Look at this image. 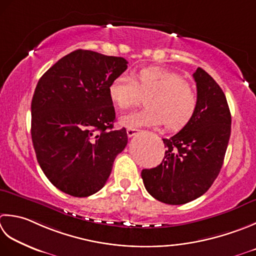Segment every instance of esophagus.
Here are the masks:
<instances>
[{"label":"esophagus","mask_w":256,"mask_h":256,"mask_svg":"<svg viewBox=\"0 0 256 256\" xmlns=\"http://www.w3.org/2000/svg\"><path fill=\"white\" fill-rule=\"evenodd\" d=\"M140 132L138 128H128L126 130V133H128V138H132L134 135H136Z\"/></svg>","instance_id":"1"}]
</instances>
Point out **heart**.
I'll return each mask as SVG.
<instances>
[{"instance_id": "1", "label": "heart", "mask_w": 256, "mask_h": 256, "mask_svg": "<svg viewBox=\"0 0 256 256\" xmlns=\"http://www.w3.org/2000/svg\"><path fill=\"white\" fill-rule=\"evenodd\" d=\"M111 102L120 110H128L145 100V108L120 118L128 128L154 126L164 123L168 130H180L191 122L198 108V94L181 74L161 68H145L132 78L121 74L108 88Z\"/></svg>"}]
</instances>
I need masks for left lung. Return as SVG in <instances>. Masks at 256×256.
<instances>
[{"instance_id": "1", "label": "left lung", "mask_w": 256, "mask_h": 256, "mask_svg": "<svg viewBox=\"0 0 256 256\" xmlns=\"http://www.w3.org/2000/svg\"><path fill=\"white\" fill-rule=\"evenodd\" d=\"M193 78L198 100L195 115L178 133L163 138L162 163L141 173L146 191L165 204L191 202L211 188L231 135V112L222 88L201 68Z\"/></svg>"}]
</instances>
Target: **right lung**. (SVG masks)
<instances>
[{"mask_svg":"<svg viewBox=\"0 0 256 256\" xmlns=\"http://www.w3.org/2000/svg\"><path fill=\"white\" fill-rule=\"evenodd\" d=\"M128 68L123 58L76 50L38 80L31 135L38 162L60 191L86 198L100 191L128 144L125 128L113 130L108 85Z\"/></svg>","mask_w":256,"mask_h":256,"instance_id":"obj_1","label":"right lung"}]
</instances>
